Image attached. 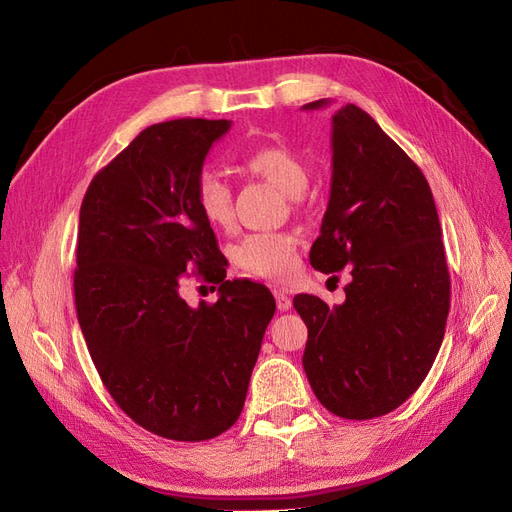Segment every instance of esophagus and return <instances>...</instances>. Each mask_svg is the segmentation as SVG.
Listing matches in <instances>:
<instances>
[{"label":"esophagus","instance_id":"34e87169","mask_svg":"<svg viewBox=\"0 0 512 512\" xmlns=\"http://www.w3.org/2000/svg\"><path fill=\"white\" fill-rule=\"evenodd\" d=\"M275 303H277V309H280V312H288L290 305H292L290 297L284 292H275Z\"/></svg>","mask_w":512,"mask_h":512}]
</instances>
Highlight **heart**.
I'll list each match as a JSON object with an SVG mask.
<instances>
[{
	"label": "heart",
	"mask_w": 512,
	"mask_h": 512,
	"mask_svg": "<svg viewBox=\"0 0 512 512\" xmlns=\"http://www.w3.org/2000/svg\"><path fill=\"white\" fill-rule=\"evenodd\" d=\"M243 166L252 175L271 181L277 190L288 196L305 192L309 168L297 151L284 143L262 145L247 153ZM196 207L211 226L226 228L232 222V188L218 173H203L196 181ZM297 239L288 232H256L245 237L235 250L239 269L265 280H280L294 267Z\"/></svg>",
	"instance_id": "obj_1"
}]
</instances>
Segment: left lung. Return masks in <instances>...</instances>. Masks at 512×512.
Returning a JSON list of instances; mask_svg holds the SVG:
<instances>
[{
    "label": "left lung",
    "mask_w": 512,
    "mask_h": 512,
    "mask_svg": "<svg viewBox=\"0 0 512 512\" xmlns=\"http://www.w3.org/2000/svg\"><path fill=\"white\" fill-rule=\"evenodd\" d=\"M331 147L329 207L309 262L322 273L350 267L352 282L342 305L314 294L292 303L307 324L303 367L318 401L367 421L399 408L429 374L451 275L429 183L408 153L354 104L333 115Z\"/></svg>",
    "instance_id": "8db88e82"
}]
</instances>
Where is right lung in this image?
I'll list each match as a JSON object with an SVG mask.
<instances>
[{
  "mask_svg": "<svg viewBox=\"0 0 512 512\" xmlns=\"http://www.w3.org/2000/svg\"><path fill=\"white\" fill-rule=\"evenodd\" d=\"M226 119H173L145 128L85 192L76 237L74 303L106 391L156 436L200 442L235 425L273 294L224 280L196 181ZM220 283L221 299L190 308L183 272Z\"/></svg>",
  "mask_w": 512,
  "mask_h": 512,
  "instance_id": "obj_1",
  "label": "right lung"
}]
</instances>
